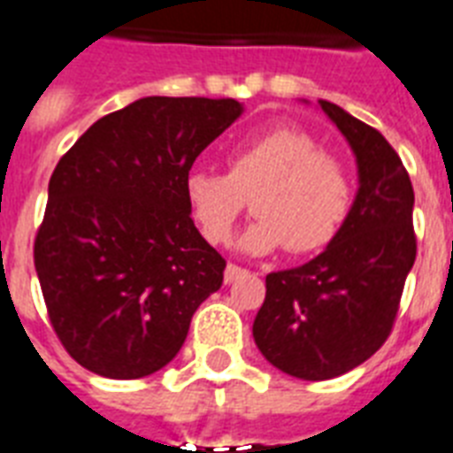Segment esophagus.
Returning a JSON list of instances; mask_svg holds the SVG:
<instances>
[{
    "label": "esophagus",
    "instance_id": "34e87169",
    "mask_svg": "<svg viewBox=\"0 0 453 453\" xmlns=\"http://www.w3.org/2000/svg\"><path fill=\"white\" fill-rule=\"evenodd\" d=\"M244 273H247V270L240 268V265H234V263H227V268H226V284L234 282V280H237V277H240V275H244Z\"/></svg>",
    "mask_w": 453,
    "mask_h": 453
}]
</instances>
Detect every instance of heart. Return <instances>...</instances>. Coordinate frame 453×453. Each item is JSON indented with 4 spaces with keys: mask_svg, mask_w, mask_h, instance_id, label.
Returning <instances> with one entry per match:
<instances>
[{
    "mask_svg": "<svg viewBox=\"0 0 453 453\" xmlns=\"http://www.w3.org/2000/svg\"><path fill=\"white\" fill-rule=\"evenodd\" d=\"M247 197L256 220L242 234V249L312 254L336 237L350 211V171L303 129L273 127L227 152V173L192 169L183 178L188 213L211 244L230 240Z\"/></svg>",
    "mask_w": 453,
    "mask_h": 453,
    "instance_id": "heart-1",
    "label": "heart"
}]
</instances>
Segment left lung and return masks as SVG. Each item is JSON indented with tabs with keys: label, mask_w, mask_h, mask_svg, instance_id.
I'll list each match as a JSON object with an SVG mask.
<instances>
[{
	"label": "left lung",
	"mask_w": 453,
	"mask_h": 453,
	"mask_svg": "<svg viewBox=\"0 0 453 453\" xmlns=\"http://www.w3.org/2000/svg\"><path fill=\"white\" fill-rule=\"evenodd\" d=\"M319 105L357 157V197L322 254L265 277L254 319L263 357L303 380L336 379L386 343L416 261L414 188L400 155L343 108Z\"/></svg>",
	"instance_id": "1"
}]
</instances>
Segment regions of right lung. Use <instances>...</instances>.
Masks as SVG:
<instances>
[{
    "label": "right lung",
    "mask_w": 453,
    "mask_h": 453,
    "mask_svg": "<svg viewBox=\"0 0 453 453\" xmlns=\"http://www.w3.org/2000/svg\"><path fill=\"white\" fill-rule=\"evenodd\" d=\"M240 115L234 98L150 96L101 117L60 157L35 268L77 365L131 380L178 355L226 270L188 213L183 178Z\"/></svg>",
    "instance_id": "add662e5"
}]
</instances>
